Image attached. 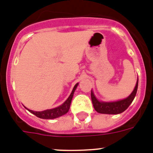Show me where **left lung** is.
Masks as SVG:
<instances>
[{
	"mask_svg": "<svg viewBox=\"0 0 153 153\" xmlns=\"http://www.w3.org/2000/svg\"><path fill=\"white\" fill-rule=\"evenodd\" d=\"M138 89V79L134 90L127 98L116 102H100L99 101L91 90V100L93 107L97 112L103 114H119L124 112L134 100Z\"/></svg>",
	"mask_w": 153,
	"mask_h": 153,
	"instance_id": "1",
	"label": "left lung"
}]
</instances>
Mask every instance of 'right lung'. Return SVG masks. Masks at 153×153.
<instances>
[{
    "mask_svg": "<svg viewBox=\"0 0 153 153\" xmlns=\"http://www.w3.org/2000/svg\"><path fill=\"white\" fill-rule=\"evenodd\" d=\"M78 83L74 86V89L72 90V93H70V97H68L67 100L65 101L61 106H58V107L54 108V109H47V110H44V111L41 112H36V111H33V110H30V109H27V110H29L31 113H33V115H35L36 117H39L40 119H44V120H52V119L57 118V117H60L63 115L66 114L67 112L69 111L70 106V103H71V101H72L73 97H74V93L75 92L76 89L77 87Z\"/></svg>",
    "mask_w": 153,
    "mask_h": 153,
    "instance_id": "1",
    "label": "right lung"
}]
</instances>
